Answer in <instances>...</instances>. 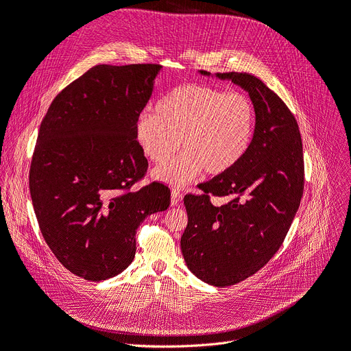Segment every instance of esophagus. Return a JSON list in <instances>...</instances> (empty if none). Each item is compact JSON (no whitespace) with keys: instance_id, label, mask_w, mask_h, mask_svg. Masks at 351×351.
<instances>
[{"instance_id":"obj_1","label":"esophagus","mask_w":351,"mask_h":351,"mask_svg":"<svg viewBox=\"0 0 351 351\" xmlns=\"http://www.w3.org/2000/svg\"><path fill=\"white\" fill-rule=\"evenodd\" d=\"M180 201H182V193H180L179 191L173 189V191H172V199H171L172 205H173V206H176V205H179V204H180Z\"/></svg>"}]
</instances>
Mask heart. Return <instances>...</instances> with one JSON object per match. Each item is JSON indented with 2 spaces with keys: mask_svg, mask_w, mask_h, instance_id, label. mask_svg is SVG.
<instances>
[{
  "mask_svg": "<svg viewBox=\"0 0 351 351\" xmlns=\"http://www.w3.org/2000/svg\"><path fill=\"white\" fill-rule=\"evenodd\" d=\"M256 125L252 100L239 91L206 84H184L162 97L155 114H142L136 123V142L154 163H165L179 147L184 154L155 171L166 184H189L204 169L218 176L245 158Z\"/></svg>",
  "mask_w": 351,
  "mask_h": 351,
  "instance_id": "b5f03b06",
  "label": "heart"
}]
</instances>
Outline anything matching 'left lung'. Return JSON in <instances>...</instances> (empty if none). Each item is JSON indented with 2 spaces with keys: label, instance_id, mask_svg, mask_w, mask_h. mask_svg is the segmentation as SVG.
I'll return each instance as SVG.
<instances>
[{
  "label": "left lung",
  "instance_id": "1",
  "mask_svg": "<svg viewBox=\"0 0 351 351\" xmlns=\"http://www.w3.org/2000/svg\"><path fill=\"white\" fill-rule=\"evenodd\" d=\"M217 75L250 93L254 139L234 169L201 184L202 193L184 197L188 225L180 248L197 278L230 287L260 271L282 245L304 192V155L297 120L276 91L251 73ZM210 195L230 201L215 207Z\"/></svg>",
  "mask_w": 351,
  "mask_h": 351
}]
</instances>
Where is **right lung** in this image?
<instances>
[{"mask_svg":"<svg viewBox=\"0 0 351 351\" xmlns=\"http://www.w3.org/2000/svg\"><path fill=\"white\" fill-rule=\"evenodd\" d=\"M160 69L97 64L60 91L41 121L29 166L40 231L63 267L87 281L126 269L136 230L171 204L159 182L132 191L147 171L136 123Z\"/></svg>","mask_w":351,"mask_h":351,"instance_id":"add662e5","label":"right lung"}]
</instances>
